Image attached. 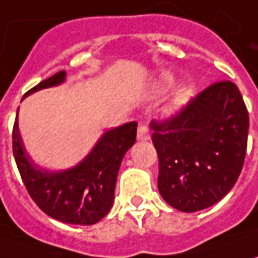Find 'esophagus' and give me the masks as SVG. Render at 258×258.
Here are the masks:
<instances>
[{
	"mask_svg": "<svg viewBox=\"0 0 258 258\" xmlns=\"http://www.w3.org/2000/svg\"><path fill=\"white\" fill-rule=\"evenodd\" d=\"M151 138V131L146 124H139L138 127V139L139 141H148Z\"/></svg>",
	"mask_w": 258,
	"mask_h": 258,
	"instance_id": "obj_1",
	"label": "esophagus"
}]
</instances>
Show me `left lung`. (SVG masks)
<instances>
[{
  "label": "left lung",
  "mask_w": 258,
  "mask_h": 258,
  "mask_svg": "<svg viewBox=\"0 0 258 258\" xmlns=\"http://www.w3.org/2000/svg\"><path fill=\"white\" fill-rule=\"evenodd\" d=\"M158 189L171 207L195 213L218 203L243 169L248 112L238 87L215 82L164 120L152 119Z\"/></svg>",
  "instance_id": "left-lung-1"
}]
</instances>
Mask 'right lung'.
<instances>
[{"mask_svg":"<svg viewBox=\"0 0 258 258\" xmlns=\"http://www.w3.org/2000/svg\"><path fill=\"white\" fill-rule=\"evenodd\" d=\"M64 70L40 82L25 96L40 89L60 85ZM136 122L107 131L83 162L63 172H47L35 166L27 155L18 122L13 127V152L30 197L38 208L58 221L92 225L110 211L117 172L126 151L136 141Z\"/></svg>","mask_w":258,"mask_h":258,"instance_id":"obj_1","label":"right lung"}]
</instances>
